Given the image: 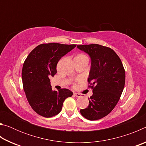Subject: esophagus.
I'll list each match as a JSON object with an SVG mask.
<instances>
[{
  "label": "esophagus",
  "instance_id": "obj_1",
  "mask_svg": "<svg viewBox=\"0 0 146 146\" xmlns=\"http://www.w3.org/2000/svg\"><path fill=\"white\" fill-rule=\"evenodd\" d=\"M74 95H75V97H82V95H81V94H79V93H74Z\"/></svg>",
  "mask_w": 146,
  "mask_h": 146
}]
</instances>
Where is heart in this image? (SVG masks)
Listing matches in <instances>:
<instances>
[{"instance_id": "obj_1", "label": "heart", "mask_w": 146, "mask_h": 146, "mask_svg": "<svg viewBox=\"0 0 146 146\" xmlns=\"http://www.w3.org/2000/svg\"><path fill=\"white\" fill-rule=\"evenodd\" d=\"M76 57H78V58H88V56H86L84 54H79Z\"/></svg>"}]
</instances>
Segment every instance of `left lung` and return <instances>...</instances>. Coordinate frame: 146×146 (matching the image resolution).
I'll use <instances>...</instances> for the list:
<instances>
[{"label": "left lung", "instance_id": "obj_1", "mask_svg": "<svg viewBox=\"0 0 146 146\" xmlns=\"http://www.w3.org/2000/svg\"><path fill=\"white\" fill-rule=\"evenodd\" d=\"M77 48L91 57L88 82L93 93L88 98V107L80 110V113L88 120H99L110 114L120 99L125 85L124 68L117 54L108 47L92 44Z\"/></svg>", "mask_w": 146, "mask_h": 146}]
</instances>
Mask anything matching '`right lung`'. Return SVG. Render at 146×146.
Returning a JSON list of instances; mask_svg holds the SVG:
<instances>
[{"label": "right lung", "instance_id": "1", "mask_svg": "<svg viewBox=\"0 0 146 146\" xmlns=\"http://www.w3.org/2000/svg\"><path fill=\"white\" fill-rule=\"evenodd\" d=\"M76 44H42L27 56L22 71L23 88L32 109L39 115L50 118L60 112L66 98L73 93L68 89L53 91L50 76L56 73V65L62 56Z\"/></svg>", "mask_w": 146, "mask_h": 146}]
</instances>
